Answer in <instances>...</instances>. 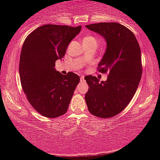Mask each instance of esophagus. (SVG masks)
<instances>
[{
    "label": "esophagus",
    "mask_w": 160,
    "mask_h": 160,
    "mask_svg": "<svg viewBox=\"0 0 160 160\" xmlns=\"http://www.w3.org/2000/svg\"><path fill=\"white\" fill-rule=\"evenodd\" d=\"M85 81V80H84V78L83 77H81V78H80V82H84Z\"/></svg>",
    "instance_id": "obj_1"
}]
</instances>
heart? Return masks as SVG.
Returning a JSON list of instances; mask_svg holds the SVG:
<instances>
[{"mask_svg": "<svg viewBox=\"0 0 160 160\" xmlns=\"http://www.w3.org/2000/svg\"><path fill=\"white\" fill-rule=\"evenodd\" d=\"M98 40L97 37L92 34H88L83 38V44L85 46L88 45H95L98 46Z\"/></svg>", "mask_w": 160, "mask_h": 160, "instance_id": "1", "label": "heart"}]
</instances>
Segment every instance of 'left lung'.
Here are the masks:
<instances>
[{
    "label": "left lung",
    "instance_id": "left-lung-1",
    "mask_svg": "<svg viewBox=\"0 0 160 160\" xmlns=\"http://www.w3.org/2000/svg\"><path fill=\"white\" fill-rule=\"evenodd\" d=\"M86 27L107 41L98 71L108 74L107 80L101 82L95 76L84 78L89 85L86 105L95 117H113L127 107L140 82L143 70L140 46L132 32L120 23L99 22Z\"/></svg>",
    "mask_w": 160,
    "mask_h": 160
}]
</instances>
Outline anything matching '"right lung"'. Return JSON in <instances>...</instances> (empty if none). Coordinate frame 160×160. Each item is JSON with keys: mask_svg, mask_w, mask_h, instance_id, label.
Wrapping results in <instances>:
<instances>
[{"mask_svg": "<svg viewBox=\"0 0 160 160\" xmlns=\"http://www.w3.org/2000/svg\"><path fill=\"white\" fill-rule=\"evenodd\" d=\"M80 31V25H44L37 28L24 41L19 60L20 81L28 102L43 117L56 118L68 109L80 78L73 72L60 74L54 67Z\"/></svg>", "mask_w": 160, "mask_h": 160, "instance_id": "obj_1", "label": "right lung"}]
</instances>
